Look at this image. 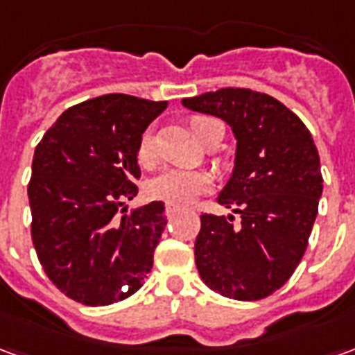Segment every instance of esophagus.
Instances as JSON below:
<instances>
[{
    "label": "esophagus",
    "instance_id": "34e87169",
    "mask_svg": "<svg viewBox=\"0 0 355 355\" xmlns=\"http://www.w3.org/2000/svg\"><path fill=\"white\" fill-rule=\"evenodd\" d=\"M165 213H167V216L177 215V213H178V207H173V205H167V207H165Z\"/></svg>",
    "mask_w": 355,
    "mask_h": 355
}]
</instances>
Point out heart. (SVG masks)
Listing matches in <instances>:
<instances>
[{
    "mask_svg": "<svg viewBox=\"0 0 355 355\" xmlns=\"http://www.w3.org/2000/svg\"><path fill=\"white\" fill-rule=\"evenodd\" d=\"M211 123H215V119L211 117H193L192 119L190 127L200 142L205 139V132ZM137 155H139L140 165L146 169H152L157 165V150H155V137L152 129L142 132ZM209 188H211V177L203 171L167 169L159 177L152 178L148 182V196L152 200L163 201L173 207H184V205H190L198 196L207 192Z\"/></svg>",
    "mask_w": 355,
    "mask_h": 355,
    "instance_id": "1",
    "label": "heart"
}]
</instances>
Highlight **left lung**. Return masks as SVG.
Here are the masks:
<instances>
[{"label": "left lung", "instance_id": "left-lung-1", "mask_svg": "<svg viewBox=\"0 0 355 355\" xmlns=\"http://www.w3.org/2000/svg\"><path fill=\"white\" fill-rule=\"evenodd\" d=\"M182 104L224 119L238 139L236 167L216 201L241 218L201 215L198 272L226 298L270 297L302 261L318 216L323 177L312 135L287 106L251 89H218Z\"/></svg>", "mask_w": 355, "mask_h": 355}]
</instances>
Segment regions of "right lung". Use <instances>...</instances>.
<instances>
[{"label": "right lung", "mask_w": 355, "mask_h": 355, "mask_svg": "<svg viewBox=\"0 0 355 355\" xmlns=\"http://www.w3.org/2000/svg\"><path fill=\"white\" fill-rule=\"evenodd\" d=\"M167 102L102 94L70 106L35 146L28 200L32 241L60 293L87 306L142 287L167 224L163 201L127 215L139 193L137 148Z\"/></svg>", "instance_id": "right-lung-1"}]
</instances>
